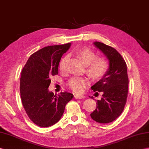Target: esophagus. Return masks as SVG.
<instances>
[{
	"mask_svg": "<svg viewBox=\"0 0 149 149\" xmlns=\"http://www.w3.org/2000/svg\"><path fill=\"white\" fill-rule=\"evenodd\" d=\"M74 98L76 99H82L84 98L85 96L82 95H74Z\"/></svg>",
	"mask_w": 149,
	"mask_h": 149,
	"instance_id": "esophagus-1",
	"label": "esophagus"
}]
</instances>
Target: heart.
<instances>
[{
  "label": "heart",
  "mask_w": 149,
  "mask_h": 149,
  "mask_svg": "<svg viewBox=\"0 0 149 149\" xmlns=\"http://www.w3.org/2000/svg\"><path fill=\"white\" fill-rule=\"evenodd\" d=\"M77 56L86 65V72L93 80H100L105 77L109 70V61L103 56H97L94 51L89 48H81L75 51ZM68 56L61 59L59 63V69L61 72L66 71V63ZM88 81L84 77H72L68 81L67 84L71 90L75 93H81L84 89Z\"/></svg>",
  "instance_id": "1"
}]
</instances>
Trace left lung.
Segmentation results:
<instances>
[{"label":"left lung","instance_id":"1","mask_svg":"<svg viewBox=\"0 0 149 149\" xmlns=\"http://www.w3.org/2000/svg\"><path fill=\"white\" fill-rule=\"evenodd\" d=\"M93 44L108 58L110 67L105 77L91 86L93 91L102 92L103 95L90 116L96 122L107 124L116 120L125 107L129 84L127 66L116 49L100 42Z\"/></svg>","mask_w":149,"mask_h":149}]
</instances>
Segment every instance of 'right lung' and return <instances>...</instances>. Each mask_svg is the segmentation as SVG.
Wrapping results in <instances>:
<instances>
[{"label":"right lung","mask_w":149,"mask_h":149,"mask_svg":"<svg viewBox=\"0 0 149 149\" xmlns=\"http://www.w3.org/2000/svg\"><path fill=\"white\" fill-rule=\"evenodd\" d=\"M71 43L45 47L32 54L24 66L20 78V94L26 113L40 127H49L60 120L67 103L73 98L70 93L54 95L48 90L50 77L58 74L61 58Z\"/></svg>","instance_id":"add662e5"}]
</instances>
